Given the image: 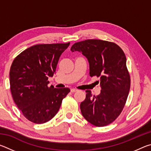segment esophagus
I'll use <instances>...</instances> for the list:
<instances>
[{"mask_svg":"<svg viewBox=\"0 0 151 151\" xmlns=\"http://www.w3.org/2000/svg\"><path fill=\"white\" fill-rule=\"evenodd\" d=\"M77 91H78L77 89H76V88H71L70 89L71 93H75V92H76Z\"/></svg>","mask_w":151,"mask_h":151,"instance_id":"obj_1","label":"esophagus"}]
</instances>
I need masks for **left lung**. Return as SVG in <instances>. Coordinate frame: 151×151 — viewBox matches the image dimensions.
Masks as SVG:
<instances>
[{
	"instance_id": "left-lung-1",
	"label": "left lung",
	"mask_w": 151,
	"mask_h": 151,
	"mask_svg": "<svg viewBox=\"0 0 151 151\" xmlns=\"http://www.w3.org/2000/svg\"><path fill=\"white\" fill-rule=\"evenodd\" d=\"M70 50L85 56L90 76L100 78L101 94L93 96L91 91H86V99L80 105L82 114L96 127L112 123L123 110L131 87L123 50L115 43L99 39L76 42Z\"/></svg>"
}]
</instances>
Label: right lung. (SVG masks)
<instances>
[{
	"mask_svg": "<svg viewBox=\"0 0 151 151\" xmlns=\"http://www.w3.org/2000/svg\"><path fill=\"white\" fill-rule=\"evenodd\" d=\"M70 42L36 45L14 58L10 69V88L14 102L24 117L42 124L54 117L68 88L48 86L62 53Z\"/></svg>",
	"mask_w": 151,
	"mask_h": 151,
	"instance_id": "obj_1",
	"label": "right lung"
}]
</instances>
